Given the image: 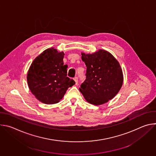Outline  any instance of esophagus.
I'll use <instances>...</instances> for the list:
<instances>
[{"instance_id":"34e87169","label":"esophagus","mask_w":156,"mask_h":156,"mask_svg":"<svg viewBox=\"0 0 156 156\" xmlns=\"http://www.w3.org/2000/svg\"><path fill=\"white\" fill-rule=\"evenodd\" d=\"M73 80H74V81H75V84H78V78L77 76H76V77H75V78H73Z\"/></svg>"}]
</instances>
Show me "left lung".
I'll list each match as a JSON object with an SVG mask.
<instances>
[{"label": "left lung", "instance_id": "left-lung-1", "mask_svg": "<svg viewBox=\"0 0 156 156\" xmlns=\"http://www.w3.org/2000/svg\"><path fill=\"white\" fill-rule=\"evenodd\" d=\"M81 55L87 69L86 80L79 90L84 99L96 105L113 99L123 81L119 62L110 52L102 49L91 54L81 53Z\"/></svg>", "mask_w": 156, "mask_h": 156}]
</instances>
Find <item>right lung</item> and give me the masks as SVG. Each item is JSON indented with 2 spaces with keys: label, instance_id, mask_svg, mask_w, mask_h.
Wrapping results in <instances>:
<instances>
[{
  "label": "right lung",
  "instance_id": "right-lung-1",
  "mask_svg": "<svg viewBox=\"0 0 156 156\" xmlns=\"http://www.w3.org/2000/svg\"><path fill=\"white\" fill-rule=\"evenodd\" d=\"M63 52L53 48L43 51L32 62L27 82L32 94L46 104L58 103L68 88L75 84L67 77V65H64Z\"/></svg>",
  "mask_w": 156,
  "mask_h": 156
}]
</instances>
